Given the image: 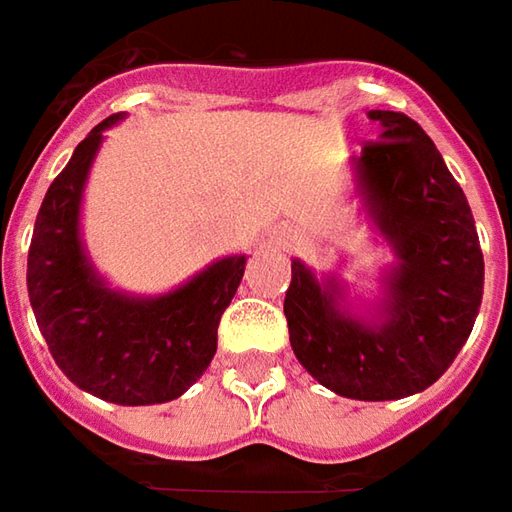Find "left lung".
<instances>
[{"instance_id":"left-lung-1","label":"left lung","mask_w":512,"mask_h":512,"mask_svg":"<svg viewBox=\"0 0 512 512\" xmlns=\"http://www.w3.org/2000/svg\"><path fill=\"white\" fill-rule=\"evenodd\" d=\"M380 140L355 160L360 191L397 267L386 279L383 321L366 324L338 304V281L293 262L284 296L290 346L321 386L352 400H400L445 375L482 304L485 259L471 205L423 126L372 109Z\"/></svg>"}]
</instances>
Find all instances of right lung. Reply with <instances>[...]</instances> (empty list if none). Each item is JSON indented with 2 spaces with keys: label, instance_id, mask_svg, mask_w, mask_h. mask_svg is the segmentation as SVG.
<instances>
[{
  "label": "right lung",
  "instance_id": "right-lung-1",
  "mask_svg": "<svg viewBox=\"0 0 512 512\" xmlns=\"http://www.w3.org/2000/svg\"><path fill=\"white\" fill-rule=\"evenodd\" d=\"M101 120L47 188L27 253V293L58 369L84 392L118 406L168 403L197 383L216 352V327L245 276L228 256L160 298L109 290L78 239V205L104 129Z\"/></svg>",
  "mask_w": 512,
  "mask_h": 512
}]
</instances>
